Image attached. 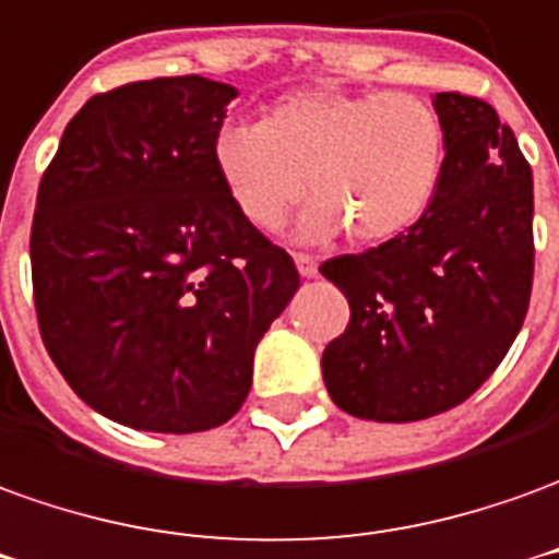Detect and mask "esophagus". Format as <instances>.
I'll return each mask as SVG.
<instances>
[{
    "label": "esophagus",
    "instance_id": "esophagus-1",
    "mask_svg": "<svg viewBox=\"0 0 559 559\" xmlns=\"http://www.w3.org/2000/svg\"><path fill=\"white\" fill-rule=\"evenodd\" d=\"M296 269L302 278H314L318 275V260L311 253H296Z\"/></svg>",
    "mask_w": 559,
    "mask_h": 559
}]
</instances>
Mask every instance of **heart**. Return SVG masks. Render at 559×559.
Instances as JSON below:
<instances>
[{
	"label": "heart",
	"mask_w": 559,
	"mask_h": 559,
	"mask_svg": "<svg viewBox=\"0 0 559 559\" xmlns=\"http://www.w3.org/2000/svg\"><path fill=\"white\" fill-rule=\"evenodd\" d=\"M212 163L236 212L275 233L306 193L299 236L326 241L347 229L360 245L402 236L424 217L444 169L442 115L402 90H296L263 123H224Z\"/></svg>",
	"instance_id": "b5f03b06"
}]
</instances>
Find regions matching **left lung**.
<instances>
[{
  "label": "left lung",
  "instance_id": "1",
  "mask_svg": "<svg viewBox=\"0 0 559 559\" xmlns=\"http://www.w3.org/2000/svg\"><path fill=\"white\" fill-rule=\"evenodd\" d=\"M444 169L424 217L396 239L326 260L347 330L323 381L347 415L408 424L466 402L521 333L533 290V169L478 96L436 93Z\"/></svg>",
  "mask_w": 559,
  "mask_h": 559
}]
</instances>
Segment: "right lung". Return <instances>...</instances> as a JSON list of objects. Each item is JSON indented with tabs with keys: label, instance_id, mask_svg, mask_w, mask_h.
<instances>
[{
	"label": "right lung",
	"instance_id": "obj_1",
	"mask_svg": "<svg viewBox=\"0 0 559 559\" xmlns=\"http://www.w3.org/2000/svg\"><path fill=\"white\" fill-rule=\"evenodd\" d=\"M236 87L202 75L96 93L35 199V318L90 408L147 432H202L248 400L253 350L299 290L212 163Z\"/></svg>",
	"mask_w": 559,
	"mask_h": 559
}]
</instances>
